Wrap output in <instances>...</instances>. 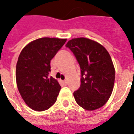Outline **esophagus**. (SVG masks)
<instances>
[{
    "mask_svg": "<svg viewBox=\"0 0 134 134\" xmlns=\"http://www.w3.org/2000/svg\"><path fill=\"white\" fill-rule=\"evenodd\" d=\"M62 82H63L64 85H67V81H66V80H62Z\"/></svg>",
    "mask_w": 134,
    "mask_h": 134,
    "instance_id": "esophagus-1",
    "label": "esophagus"
}]
</instances>
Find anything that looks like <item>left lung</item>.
Wrapping results in <instances>:
<instances>
[{"mask_svg": "<svg viewBox=\"0 0 134 134\" xmlns=\"http://www.w3.org/2000/svg\"><path fill=\"white\" fill-rule=\"evenodd\" d=\"M81 69V85L73 93L77 103L87 110L98 109L112 94L115 68L106 49L98 42L80 37L67 42Z\"/></svg>", "mask_w": 134, "mask_h": 134, "instance_id": "left-lung-1", "label": "left lung"}]
</instances>
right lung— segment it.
I'll return each instance as SVG.
<instances>
[{
    "label": "right lung",
    "instance_id": "obj_1",
    "mask_svg": "<svg viewBox=\"0 0 134 134\" xmlns=\"http://www.w3.org/2000/svg\"><path fill=\"white\" fill-rule=\"evenodd\" d=\"M67 38H37L26 46L16 64V79L26 104L36 111H44L55 103L61 89L58 81L49 77L50 62Z\"/></svg>",
    "mask_w": 134,
    "mask_h": 134
}]
</instances>
